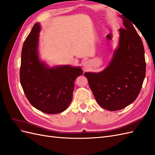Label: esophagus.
I'll return each instance as SVG.
<instances>
[{"mask_svg": "<svg viewBox=\"0 0 155 155\" xmlns=\"http://www.w3.org/2000/svg\"><path fill=\"white\" fill-rule=\"evenodd\" d=\"M83 66H84V68H87V66H88V62H85L83 63Z\"/></svg>", "mask_w": 155, "mask_h": 155, "instance_id": "34e87169", "label": "esophagus"}]
</instances>
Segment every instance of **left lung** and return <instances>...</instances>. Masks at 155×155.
Listing matches in <instances>:
<instances>
[{
	"mask_svg": "<svg viewBox=\"0 0 155 155\" xmlns=\"http://www.w3.org/2000/svg\"><path fill=\"white\" fill-rule=\"evenodd\" d=\"M122 18L124 28L120 29L119 46L109 66L99 73L84 74L98 104L110 111L132 104L139 95L145 77L142 39L132 23Z\"/></svg>",
	"mask_w": 155,
	"mask_h": 155,
	"instance_id": "1",
	"label": "left lung"
}]
</instances>
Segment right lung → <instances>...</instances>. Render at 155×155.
<instances>
[{
    "mask_svg": "<svg viewBox=\"0 0 155 155\" xmlns=\"http://www.w3.org/2000/svg\"><path fill=\"white\" fill-rule=\"evenodd\" d=\"M40 26L35 23L23 44L20 81L33 107L47 114L66 110L72 100L74 81L83 74L80 67L69 65L48 68L37 54Z\"/></svg>",
    "mask_w": 155,
    "mask_h": 155,
    "instance_id": "obj_1",
    "label": "right lung"
}]
</instances>
